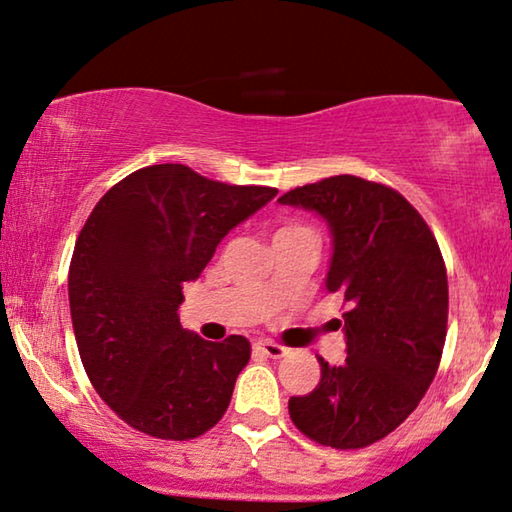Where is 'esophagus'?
<instances>
[{"instance_id": "obj_1", "label": "esophagus", "mask_w": 512, "mask_h": 512, "mask_svg": "<svg viewBox=\"0 0 512 512\" xmlns=\"http://www.w3.org/2000/svg\"><path fill=\"white\" fill-rule=\"evenodd\" d=\"M254 351H258L261 356H267V358H283L288 354L286 347L276 345V342H270V340H258L254 342Z\"/></svg>"}]
</instances>
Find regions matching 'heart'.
<instances>
[{
    "label": "heart",
    "mask_w": 512,
    "mask_h": 512,
    "mask_svg": "<svg viewBox=\"0 0 512 512\" xmlns=\"http://www.w3.org/2000/svg\"><path fill=\"white\" fill-rule=\"evenodd\" d=\"M299 229H306V226H299V224H288V226H281L276 233H288V231H299Z\"/></svg>",
    "instance_id": "1"
}]
</instances>
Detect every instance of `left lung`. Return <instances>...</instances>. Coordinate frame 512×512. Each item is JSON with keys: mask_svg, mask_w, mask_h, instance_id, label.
Segmentation results:
<instances>
[{"mask_svg": "<svg viewBox=\"0 0 512 512\" xmlns=\"http://www.w3.org/2000/svg\"><path fill=\"white\" fill-rule=\"evenodd\" d=\"M329 226L326 290L349 301L347 358L320 360L313 392L290 397L297 429L324 447L360 449L406 420L438 372L447 338L449 288L429 224L397 190L351 174L279 197Z\"/></svg>", "mask_w": 512, "mask_h": 512, "instance_id": "obj_1", "label": "left lung"}]
</instances>
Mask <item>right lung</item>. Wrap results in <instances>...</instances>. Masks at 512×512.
<instances>
[{
    "label": "right lung",
    "instance_id": "obj_1",
    "mask_svg": "<svg viewBox=\"0 0 512 512\" xmlns=\"http://www.w3.org/2000/svg\"><path fill=\"white\" fill-rule=\"evenodd\" d=\"M276 192L163 163L92 208L67 276L74 338L92 388L133 429L192 440L222 420L251 347L242 335L208 342L183 329V283Z\"/></svg>",
    "mask_w": 512,
    "mask_h": 512
}]
</instances>
